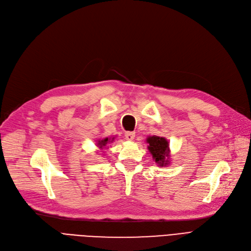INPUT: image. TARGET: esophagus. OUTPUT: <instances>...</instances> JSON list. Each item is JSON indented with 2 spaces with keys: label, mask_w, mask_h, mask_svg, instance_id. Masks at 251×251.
<instances>
[{
  "label": "esophagus",
  "mask_w": 251,
  "mask_h": 251,
  "mask_svg": "<svg viewBox=\"0 0 251 251\" xmlns=\"http://www.w3.org/2000/svg\"><path fill=\"white\" fill-rule=\"evenodd\" d=\"M125 137L128 140H132L135 137V133L132 132V131H126V132H125Z\"/></svg>",
  "instance_id": "obj_1"
}]
</instances>
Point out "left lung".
I'll use <instances>...</instances> for the list:
<instances>
[{
	"mask_svg": "<svg viewBox=\"0 0 251 251\" xmlns=\"http://www.w3.org/2000/svg\"><path fill=\"white\" fill-rule=\"evenodd\" d=\"M149 142V151L152 154L153 160L159 163L161 166L168 165V159L166 156H169V143L164 137L159 136H151L147 140Z\"/></svg>",
	"mask_w": 251,
	"mask_h": 251,
	"instance_id": "obj_1",
	"label": "left lung"
}]
</instances>
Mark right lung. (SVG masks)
Here are the masks:
<instances>
[{"label":"right lung","mask_w":251,"mask_h":251,"mask_svg":"<svg viewBox=\"0 0 251 251\" xmlns=\"http://www.w3.org/2000/svg\"><path fill=\"white\" fill-rule=\"evenodd\" d=\"M109 142V139L108 138H105V139H103V140H100L99 141V146H100V148L101 149L102 148V146H105V144H107Z\"/></svg>","instance_id":"obj_1"}]
</instances>
